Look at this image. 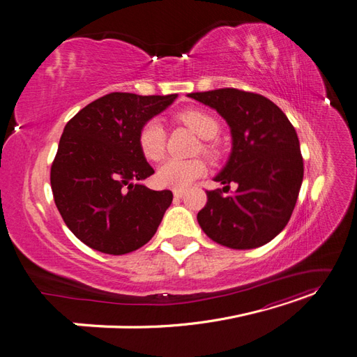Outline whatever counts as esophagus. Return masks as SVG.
<instances>
[{
  "mask_svg": "<svg viewBox=\"0 0 357 357\" xmlns=\"http://www.w3.org/2000/svg\"><path fill=\"white\" fill-rule=\"evenodd\" d=\"M172 193H174V198H183V197H185L186 190L185 189H174V190H172Z\"/></svg>",
  "mask_w": 357,
  "mask_h": 357,
  "instance_id": "1",
  "label": "esophagus"
}]
</instances>
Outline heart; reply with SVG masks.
<instances>
[{
	"instance_id": "heart-1",
	"label": "heart",
	"mask_w": 357,
	"mask_h": 357,
	"mask_svg": "<svg viewBox=\"0 0 357 357\" xmlns=\"http://www.w3.org/2000/svg\"><path fill=\"white\" fill-rule=\"evenodd\" d=\"M176 121L202 138V152L210 158H215V155H218V144L213 139L220 134V123L218 119L208 112L189 109L177 113ZM137 143L146 159L160 160L165 155L167 146V131L164 125L158 119H149L139 128ZM205 172H207V164L201 158L189 160L169 159L158 169L156 183L160 188L186 189L197 178L202 177Z\"/></svg>"
}]
</instances>
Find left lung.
<instances>
[{
    "instance_id": "1",
    "label": "left lung",
    "mask_w": 357,
    "mask_h": 357,
    "mask_svg": "<svg viewBox=\"0 0 357 357\" xmlns=\"http://www.w3.org/2000/svg\"><path fill=\"white\" fill-rule=\"evenodd\" d=\"M188 96L218 112L228 122L232 152L207 190L198 213L201 229L220 245L236 250L261 247L284 229L304 177L299 139L287 116L265 96L234 88ZM235 182L237 190L223 196Z\"/></svg>"
}]
</instances>
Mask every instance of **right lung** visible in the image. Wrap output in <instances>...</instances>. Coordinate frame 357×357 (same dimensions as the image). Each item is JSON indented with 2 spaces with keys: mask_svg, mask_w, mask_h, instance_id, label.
Returning a JSON list of instances; mask_svg holds the SVG:
<instances>
[{
  "mask_svg": "<svg viewBox=\"0 0 357 357\" xmlns=\"http://www.w3.org/2000/svg\"><path fill=\"white\" fill-rule=\"evenodd\" d=\"M176 98L177 93L112 92L63 128L50 169L53 198L68 229L93 250L126 255L155 235L172 192L142 185L155 171L137 137L144 122Z\"/></svg>",
  "mask_w": 357,
  "mask_h": 357,
  "instance_id": "1",
  "label": "right lung"
}]
</instances>
